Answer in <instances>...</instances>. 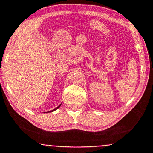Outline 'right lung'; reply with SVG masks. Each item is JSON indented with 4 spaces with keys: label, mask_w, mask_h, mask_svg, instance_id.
<instances>
[{
    "label": "right lung",
    "mask_w": 153,
    "mask_h": 153,
    "mask_svg": "<svg viewBox=\"0 0 153 153\" xmlns=\"http://www.w3.org/2000/svg\"><path fill=\"white\" fill-rule=\"evenodd\" d=\"M60 105H59V106H58V107H56V108H54V110H52V111H49V112H52V111H55V110H56V109H57L58 108H59V107H60ZM47 113H48V112H47Z\"/></svg>",
    "instance_id": "right-lung-1"
}]
</instances>
